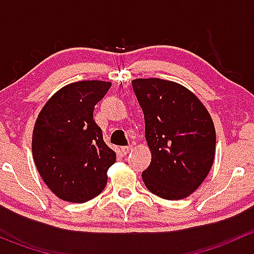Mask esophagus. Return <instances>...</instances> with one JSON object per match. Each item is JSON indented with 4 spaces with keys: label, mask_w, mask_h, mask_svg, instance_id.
Returning a JSON list of instances; mask_svg holds the SVG:
<instances>
[{
    "label": "esophagus",
    "mask_w": 254,
    "mask_h": 254,
    "mask_svg": "<svg viewBox=\"0 0 254 254\" xmlns=\"http://www.w3.org/2000/svg\"><path fill=\"white\" fill-rule=\"evenodd\" d=\"M131 150H132V146H130V145L129 146H124V147H122V153L124 156H127V153H129Z\"/></svg>",
    "instance_id": "obj_1"
}]
</instances>
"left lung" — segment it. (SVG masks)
Masks as SVG:
<instances>
[{
	"label": "left lung",
	"mask_w": 254,
	"mask_h": 254,
	"mask_svg": "<svg viewBox=\"0 0 254 254\" xmlns=\"http://www.w3.org/2000/svg\"><path fill=\"white\" fill-rule=\"evenodd\" d=\"M145 115V137L152 160L142 172L155 195L179 200L206 178L215 156L214 123L195 94L176 82L137 78L131 82Z\"/></svg>",
	"instance_id": "1"
}]
</instances>
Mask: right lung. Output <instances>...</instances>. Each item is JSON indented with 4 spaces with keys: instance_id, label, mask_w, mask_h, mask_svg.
<instances>
[{
    "instance_id": "1",
    "label": "right lung",
    "mask_w": 254,
    "mask_h": 254,
    "mask_svg": "<svg viewBox=\"0 0 254 254\" xmlns=\"http://www.w3.org/2000/svg\"><path fill=\"white\" fill-rule=\"evenodd\" d=\"M111 82L79 81L59 89L43 107L33 130L32 151L43 181L60 199L84 203L108 181L117 156L93 119L94 106Z\"/></svg>"
}]
</instances>
